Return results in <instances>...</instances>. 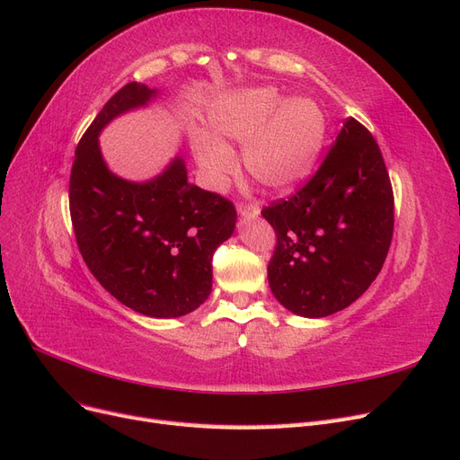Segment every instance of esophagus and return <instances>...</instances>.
I'll return each instance as SVG.
<instances>
[{
    "instance_id": "34e87169",
    "label": "esophagus",
    "mask_w": 460,
    "mask_h": 460,
    "mask_svg": "<svg viewBox=\"0 0 460 460\" xmlns=\"http://www.w3.org/2000/svg\"><path fill=\"white\" fill-rule=\"evenodd\" d=\"M238 213H240L243 218H255V217L259 215V207L240 203V205H238Z\"/></svg>"
}]
</instances>
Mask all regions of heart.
<instances>
[{"mask_svg": "<svg viewBox=\"0 0 460 460\" xmlns=\"http://www.w3.org/2000/svg\"><path fill=\"white\" fill-rule=\"evenodd\" d=\"M208 134L193 149L199 169L217 190L235 171V157L226 142L245 144L243 164L264 188L282 191L307 176L324 142V115L305 97L286 100L274 88L234 92L208 115Z\"/></svg>", "mask_w": 460, "mask_h": 460, "instance_id": "obj_1", "label": "heart"}]
</instances>
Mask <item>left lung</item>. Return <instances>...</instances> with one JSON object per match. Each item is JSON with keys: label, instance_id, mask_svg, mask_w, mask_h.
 <instances>
[{"label": "left lung", "instance_id": "1", "mask_svg": "<svg viewBox=\"0 0 460 460\" xmlns=\"http://www.w3.org/2000/svg\"><path fill=\"white\" fill-rule=\"evenodd\" d=\"M261 215L276 232L274 297L307 318L349 307L382 270L394 235V190L372 134L347 119L309 182Z\"/></svg>", "mask_w": 460, "mask_h": 460}]
</instances>
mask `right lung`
I'll use <instances>...</instances> for the list:
<instances>
[{"instance_id":"add662e5","label":"right lung","mask_w":460,"mask_h":460,"mask_svg":"<svg viewBox=\"0 0 460 460\" xmlns=\"http://www.w3.org/2000/svg\"><path fill=\"white\" fill-rule=\"evenodd\" d=\"M157 90L122 86L80 137L68 205L82 259L111 296L151 318L196 311L211 294L213 255L235 228V208L188 182L182 157L130 182L107 169L100 132L115 117L147 105Z\"/></svg>"}]
</instances>
